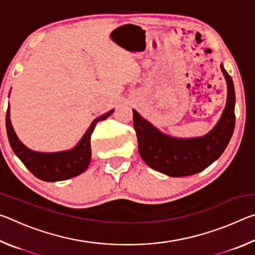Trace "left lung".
Here are the masks:
<instances>
[{"label":"left lung","mask_w":255,"mask_h":255,"mask_svg":"<svg viewBox=\"0 0 255 255\" xmlns=\"http://www.w3.org/2000/svg\"><path fill=\"white\" fill-rule=\"evenodd\" d=\"M227 99L221 118L204 136L179 138L162 132L132 109L138 152L149 167L173 178L199 173L214 163L227 147L235 127V90L223 64Z\"/></svg>","instance_id":"left-lung-1"}]
</instances>
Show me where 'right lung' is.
Segmentation results:
<instances>
[{
    "mask_svg": "<svg viewBox=\"0 0 255 255\" xmlns=\"http://www.w3.org/2000/svg\"><path fill=\"white\" fill-rule=\"evenodd\" d=\"M114 111L115 110L108 111L107 114L94 119L90 127L86 129L83 137L73 148L60 150V152L45 153L28 148L19 139L12 127L10 106H8L5 117L7 138L14 154L36 178L47 181V182L64 181L74 178L88 169L91 161V135L96 128V125L101 120L107 119Z\"/></svg>",
    "mask_w": 255,
    "mask_h": 255,
    "instance_id": "right-lung-1",
    "label": "right lung"
}]
</instances>
